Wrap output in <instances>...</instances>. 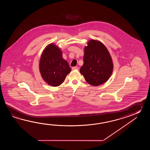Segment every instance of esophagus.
Listing matches in <instances>:
<instances>
[{
	"label": "esophagus",
	"mask_w": 150,
	"mask_h": 150,
	"mask_svg": "<svg viewBox=\"0 0 150 150\" xmlns=\"http://www.w3.org/2000/svg\"><path fill=\"white\" fill-rule=\"evenodd\" d=\"M78 67H72V70H78Z\"/></svg>",
	"instance_id": "obj_1"
}]
</instances>
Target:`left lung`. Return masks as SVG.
<instances>
[{
	"label": "left lung",
	"mask_w": 150,
	"mask_h": 150,
	"mask_svg": "<svg viewBox=\"0 0 150 150\" xmlns=\"http://www.w3.org/2000/svg\"><path fill=\"white\" fill-rule=\"evenodd\" d=\"M111 56L101 42L91 40L84 48L83 64L80 72L90 85L98 86L105 83L112 75Z\"/></svg>",
	"instance_id": "obj_1"
}]
</instances>
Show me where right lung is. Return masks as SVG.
I'll return each instance as SVG.
<instances>
[{
    "instance_id": "obj_1",
    "label": "right lung",
    "mask_w": 150,
    "mask_h": 150,
    "mask_svg": "<svg viewBox=\"0 0 150 150\" xmlns=\"http://www.w3.org/2000/svg\"><path fill=\"white\" fill-rule=\"evenodd\" d=\"M39 69L43 79L48 85L59 86L70 72L69 63L62 57V51L54 43L48 45L42 52Z\"/></svg>"
}]
</instances>
